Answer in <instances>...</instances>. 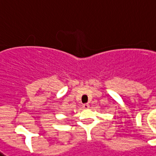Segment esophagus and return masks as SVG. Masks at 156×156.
<instances>
[{
    "instance_id": "34e87169",
    "label": "esophagus",
    "mask_w": 156,
    "mask_h": 156,
    "mask_svg": "<svg viewBox=\"0 0 156 156\" xmlns=\"http://www.w3.org/2000/svg\"><path fill=\"white\" fill-rule=\"evenodd\" d=\"M83 109H89V104H83Z\"/></svg>"
}]
</instances>
